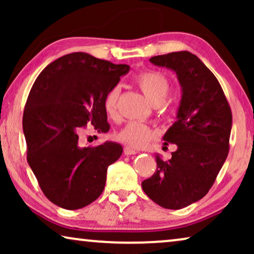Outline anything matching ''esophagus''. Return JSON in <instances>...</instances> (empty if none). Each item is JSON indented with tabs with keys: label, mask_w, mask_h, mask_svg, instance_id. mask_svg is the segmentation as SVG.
<instances>
[{
	"label": "esophagus",
	"mask_w": 254,
	"mask_h": 254,
	"mask_svg": "<svg viewBox=\"0 0 254 254\" xmlns=\"http://www.w3.org/2000/svg\"><path fill=\"white\" fill-rule=\"evenodd\" d=\"M124 154L126 156H130V155H135L137 154V151L135 150L133 148H129V147H125L124 148Z\"/></svg>",
	"instance_id": "esophagus-1"
}]
</instances>
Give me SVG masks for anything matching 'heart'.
Segmentation results:
<instances>
[{
	"label": "heart",
	"instance_id": "1",
	"mask_svg": "<svg viewBox=\"0 0 254 254\" xmlns=\"http://www.w3.org/2000/svg\"><path fill=\"white\" fill-rule=\"evenodd\" d=\"M135 83L143 92L149 102L154 105H159L164 102L169 93V81L162 72L156 70H145L136 75ZM118 97L119 89L114 86L106 93L104 99V110L111 118L116 117L118 110ZM152 136V130L147 125L138 121H129L117 133V138L123 143L133 148L143 147Z\"/></svg>",
	"mask_w": 254,
	"mask_h": 254
}]
</instances>
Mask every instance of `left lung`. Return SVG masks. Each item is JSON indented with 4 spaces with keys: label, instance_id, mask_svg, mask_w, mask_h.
Listing matches in <instances>:
<instances>
[{
    "label": "left lung",
    "instance_id": "8db88e82",
    "mask_svg": "<svg viewBox=\"0 0 254 254\" xmlns=\"http://www.w3.org/2000/svg\"><path fill=\"white\" fill-rule=\"evenodd\" d=\"M150 62L176 71L183 96L177 121L163 137L177 150L169 161L156 155L157 169L142 189L161 207L182 209L202 199L216 180L229 152L232 113L217 78L196 55L173 52Z\"/></svg>",
    "mask_w": 254,
    "mask_h": 254
}]
</instances>
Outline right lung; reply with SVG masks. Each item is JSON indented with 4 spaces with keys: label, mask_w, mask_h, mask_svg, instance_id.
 <instances>
[{
    "label": "right lung",
    "mask_w": 254,
    "mask_h": 254,
    "mask_svg": "<svg viewBox=\"0 0 254 254\" xmlns=\"http://www.w3.org/2000/svg\"><path fill=\"white\" fill-rule=\"evenodd\" d=\"M129 70L77 52L47 65L33 83L23 113L26 157L41 190L64 209L88 206L103 193L109 165L123 154L114 142L82 148L79 130H110L106 93Z\"/></svg>",
    "instance_id": "add662e5"
}]
</instances>
